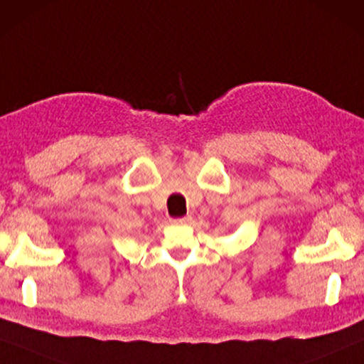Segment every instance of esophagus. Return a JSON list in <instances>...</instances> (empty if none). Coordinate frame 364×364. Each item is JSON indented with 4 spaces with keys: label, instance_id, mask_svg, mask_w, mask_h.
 Instances as JSON below:
<instances>
[{
    "label": "esophagus",
    "instance_id": "34e87169",
    "mask_svg": "<svg viewBox=\"0 0 364 364\" xmlns=\"http://www.w3.org/2000/svg\"><path fill=\"white\" fill-rule=\"evenodd\" d=\"M193 221V218L191 216H184V218H178V219H173V224H181V226H183V224H189V223H191Z\"/></svg>",
    "mask_w": 364,
    "mask_h": 364
}]
</instances>
